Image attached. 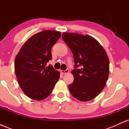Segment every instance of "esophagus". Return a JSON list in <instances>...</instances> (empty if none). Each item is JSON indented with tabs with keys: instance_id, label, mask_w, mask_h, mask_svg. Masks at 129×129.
I'll use <instances>...</instances> for the list:
<instances>
[{
	"instance_id": "1",
	"label": "esophagus",
	"mask_w": 129,
	"mask_h": 129,
	"mask_svg": "<svg viewBox=\"0 0 129 129\" xmlns=\"http://www.w3.org/2000/svg\"><path fill=\"white\" fill-rule=\"evenodd\" d=\"M60 72H61L62 74H66V73H68L69 72V69H67L66 70H61L60 71Z\"/></svg>"
}]
</instances>
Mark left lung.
<instances>
[{
    "instance_id": "1",
    "label": "left lung",
    "mask_w": 129,
    "mask_h": 129,
    "mask_svg": "<svg viewBox=\"0 0 129 129\" xmlns=\"http://www.w3.org/2000/svg\"><path fill=\"white\" fill-rule=\"evenodd\" d=\"M62 38L73 54L74 81L69 89L81 101L96 97L103 90L109 74V60L105 50L93 37L63 33Z\"/></svg>"
}]
</instances>
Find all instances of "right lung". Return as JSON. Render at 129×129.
I'll return each instance as SVG.
<instances>
[{
	"label": "right lung",
	"mask_w": 129,
	"mask_h": 129,
	"mask_svg": "<svg viewBox=\"0 0 129 129\" xmlns=\"http://www.w3.org/2000/svg\"><path fill=\"white\" fill-rule=\"evenodd\" d=\"M60 37L57 31L44 30L35 34L23 44L16 56L14 70L23 93L41 101L51 94L60 73L47 63L52 59L51 50Z\"/></svg>",
	"instance_id": "right-lung-1"
}]
</instances>
